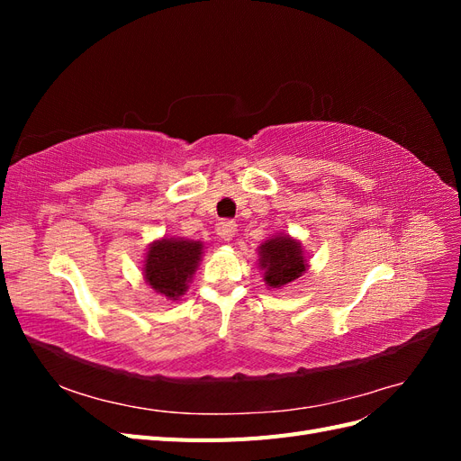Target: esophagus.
Instances as JSON below:
<instances>
[{"mask_svg":"<svg viewBox=\"0 0 461 461\" xmlns=\"http://www.w3.org/2000/svg\"><path fill=\"white\" fill-rule=\"evenodd\" d=\"M217 234L222 242L232 240V236L236 234V222L234 221H221L217 225Z\"/></svg>","mask_w":461,"mask_h":461,"instance_id":"obj_1","label":"esophagus"}]
</instances>
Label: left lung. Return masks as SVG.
<instances>
[{
	"label": "left lung",
	"mask_w": 461,
	"mask_h": 461,
	"mask_svg": "<svg viewBox=\"0 0 461 461\" xmlns=\"http://www.w3.org/2000/svg\"><path fill=\"white\" fill-rule=\"evenodd\" d=\"M258 256V267L263 271V281L271 288L288 286L310 267L302 242L285 232L261 242Z\"/></svg>",
	"instance_id": "8db88e82"
}]
</instances>
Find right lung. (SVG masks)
<instances>
[{
  "label": "right lung",
  "mask_w": 461,
  "mask_h": 461,
  "mask_svg": "<svg viewBox=\"0 0 461 461\" xmlns=\"http://www.w3.org/2000/svg\"><path fill=\"white\" fill-rule=\"evenodd\" d=\"M202 254L203 242L200 240L167 239V236L153 240L144 256V281L167 300H178L188 290Z\"/></svg>",
  "instance_id": "add662e5"
}]
</instances>
